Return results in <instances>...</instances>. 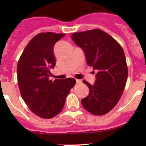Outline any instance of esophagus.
Instances as JSON below:
<instances>
[{
    "label": "esophagus",
    "mask_w": 146,
    "mask_h": 146,
    "mask_svg": "<svg viewBox=\"0 0 146 146\" xmlns=\"http://www.w3.org/2000/svg\"><path fill=\"white\" fill-rule=\"evenodd\" d=\"M76 82H77L78 84H80L82 82V80H78V79H76Z\"/></svg>",
    "instance_id": "1"
}]
</instances>
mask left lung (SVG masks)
I'll use <instances>...</instances> for the list:
<instances>
[{"label":"left lung","mask_w":146,"mask_h":146,"mask_svg":"<svg viewBox=\"0 0 146 146\" xmlns=\"http://www.w3.org/2000/svg\"><path fill=\"white\" fill-rule=\"evenodd\" d=\"M71 38L83 50L88 66L98 71L94 85L83 80L90 92L81 100L82 106L94 115L107 114L118 103L127 80L123 48L112 36L99 29L75 32Z\"/></svg>","instance_id":"1"}]
</instances>
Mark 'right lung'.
<instances>
[{"mask_svg":"<svg viewBox=\"0 0 146 146\" xmlns=\"http://www.w3.org/2000/svg\"><path fill=\"white\" fill-rule=\"evenodd\" d=\"M66 34L39 33L32 38L18 61L17 82L23 100L38 117L51 119L64 108L66 98L76 84L74 78L49 80L56 59L54 46Z\"/></svg>","mask_w":146,"mask_h":146,"instance_id":"obj_1","label":"right lung"}]
</instances>
